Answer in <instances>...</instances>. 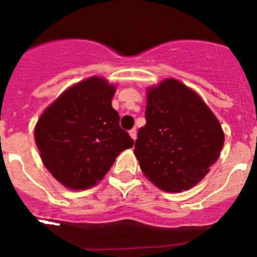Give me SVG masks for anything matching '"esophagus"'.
Returning a JSON list of instances; mask_svg holds the SVG:
<instances>
[{
	"label": "esophagus",
	"instance_id": "34e87169",
	"mask_svg": "<svg viewBox=\"0 0 257 257\" xmlns=\"http://www.w3.org/2000/svg\"><path fill=\"white\" fill-rule=\"evenodd\" d=\"M128 134H130V136L134 140H136V136H138V131H136V128H131V130L128 131Z\"/></svg>",
	"mask_w": 257,
	"mask_h": 257
}]
</instances>
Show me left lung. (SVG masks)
Here are the masks:
<instances>
[{"label": "left lung", "mask_w": 257, "mask_h": 257, "mask_svg": "<svg viewBox=\"0 0 257 257\" xmlns=\"http://www.w3.org/2000/svg\"><path fill=\"white\" fill-rule=\"evenodd\" d=\"M145 119L134 152L152 183L165 192H181L205 178L219 158L224 133L196 92L166 79L148 90Z\"/></svg>", "instance_id": "obj_1"}]
</instances>
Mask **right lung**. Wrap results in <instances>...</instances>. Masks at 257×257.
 <instances>
[{
    "instance_id": "add662e5",
    "label": "right lung",
    "mask_w": 257,
    "mask_h": 257,
    "mask_svg": "<svg viewBox=\"0 0 257 257\" xmlns=\"http://www.w3.org/2000/svg\"><path fill=\"white\" fill-rule=\"evenodd\" d=\"M114 86L91 77L72 86L42 113L36 144L51 175L70 189H86L104 178L115 157L134 145L112 108Z\"/></svg>"
}]
</instances>
